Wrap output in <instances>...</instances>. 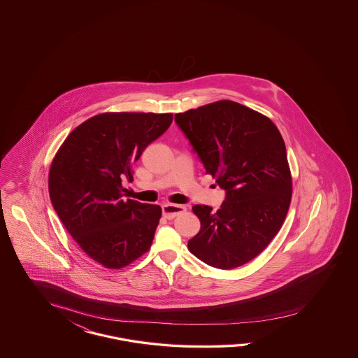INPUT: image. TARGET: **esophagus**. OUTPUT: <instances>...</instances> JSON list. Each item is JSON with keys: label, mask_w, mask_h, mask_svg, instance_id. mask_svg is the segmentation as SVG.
<instances>
[{"label": "esophagus", "mask_w": 358, "mask_h": 358, "mask_svg": "<svg viewBox=\"0 0 358 358\" xmlns=\"http://www.w3.org/2000/svg\"><path fill=\"white\" fill-rule=\"evenodd\" d=\"M186 211V207L182 205H173V203H166L163 206V215L166 219H174Z\"/></svg>", "instance_id": "esophagus-1"}]
</instances>
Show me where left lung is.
Instances as JSON below:
<instances>
[{
	"label": "left lung",
	"mask_w": 358,
	"mask_h": 358,
	"mask_svg": "<svg viewBox=\"0 0 358 358\" xmlns=\"http://www.w3.org/2000/svg\"><path fill=\"white\" fill-rule=\"evenodd\" d=\"M207 174L226 190L217 211L195 205L201 229L187 248L219 269L241 266L278 234L292 202L285 141L268 117L222 99L174 115Z\"/></svg>",
	"instance_id": "8db88e82"
}]
</instances>
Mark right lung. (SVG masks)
Returning <instances> with one entry per match:
<instances>
[{"label": "right lung", "mask_w": 358, "mask_h": 358, "mask_svg": "<svg viewBox=\"0 0 358 358\" xmlns=\"http://www.w3.org/2000/svg\"><path fill=\"white\" fill-rule=\"evenodd\" d=\"M172 113H102L83 122L56 152L48 190L57 217L92 260L120 269L151 248L159 205L123 198L132 164L162 136Z\"/></svg>", "instance_id": "add662e5"}]
</instances>
